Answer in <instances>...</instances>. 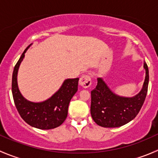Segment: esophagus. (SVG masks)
Returning <instances> with one entry per match:
<instances>
[{
	"label": "esophagus",
	"instance_id": "34e87169",
	"mask_svg": "<svg viewBox=\"0 0 158 158\" xmlns=\"http://www.w3.org/2000/svg\"><path fill=\"white\" fill-rule=\"evenodd\" d=\"M92 84V79H91V76L88 75H84V76H81L79 79V85L83 88H88Z\"/></svg>",
	"mask_w": 158,
	"mask_h": 158
}]
</instances>
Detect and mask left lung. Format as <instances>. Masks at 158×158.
<instances>
[{
  "label": "left lung",
  "mask_w": 158,
  "mask_h": 158,
  "mask_svg": "<svg viewBox=\"0 0 158 158\" xmlns=\"http://www.w3.org/2000/svg\"><path fill=\"white\" fill-rule=\"evenodd\" d=\"M143 88L138 95L127 98L114 94L102 78L91 92V115L94 122L104 128H117L133 120L142 107L148 92L149 73L147 63Z\"/></svg>",
  "instance_id": "8db88e82"
}]
</instances>
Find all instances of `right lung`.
<instances>
[{"instance_id":"obj_1","label":"right lung","mask_w":158,"mask_h":158,"mask_svg":"<svg viewBox=\"0 0 158 158\" xmlns=\"http://www.w3.org/2000/svg\"><path fill=\"white\" fill-rule=\"evenodd\" d=\"M31 45V44H30ZM28 46L15 65L12 76V94L14 104L20 117L30 126L42 130L59 127L68 114L69 102L78 90L79 78L67 79L60 89L50 98L42 102H33L23 98L17 85V73Z\"/></svg>"}]
</instances>
